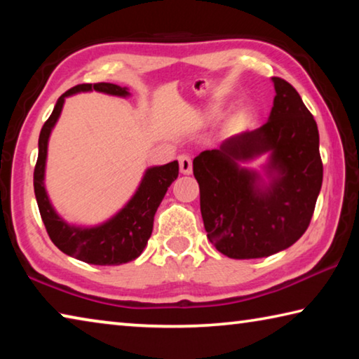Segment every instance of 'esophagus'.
<instances>
[{"label":"esophagus","instance_id":"1","mask_svg":"<svg viewBox=\"0 0 359 359\" xmlns=\"http://www.w3.org/2000/svg\"><path fill=\"white\" fill-rule=\"evenodd\" d=\"M179 165H180V172L182 174H191L193 163H191V156L190 155H188V154L179 155Z\"/></svg>","mask_w":359,"mask_h":359}]
</instances>
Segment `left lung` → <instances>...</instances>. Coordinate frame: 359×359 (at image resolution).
I'll return each instance as SVG.
<instances>
[{
  "mask_svg": "<svg viewBox=\"0 0 359 359\" xmlns=\"http://www.w3.org/2000/svg\"><path fill=\"white\" fill-rule=\"evenodd\" d=\"M276 87L269 120L255 131L231 136L193 160L208 238L236 259L263 258L285 250L306 233L323 182L317 121L294 87L272 77ZM271 151L267 187L237 166Z\"/></svg>",
  "mask_w": 359,
  "mask_h": 359,
  "instance_id": "8db88e82",
  "label": "left lung"
}]
</instances>
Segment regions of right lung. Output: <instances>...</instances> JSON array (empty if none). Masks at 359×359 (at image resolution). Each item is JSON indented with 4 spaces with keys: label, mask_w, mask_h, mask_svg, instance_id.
<instances>
[{
    "label": "right lung",
    "mask_w": 359,
    "mask_h": 359,
    "mask_svg": "<svg viewBox=\"0 0 359 359\" xmlns=\"http://www.w3.org/2000/svg\"><path fill=\"white\" fill-rule=\"evenodd\" d=\"M102 92L115 96H128V90L115 83H81L60 96L50 117L42 126L39 135V154L34 166V194L39 214L50 241L63 253L88 264L117 266L136 259L147 245L154 229V217L163 198L179 175V163L147 169L135 196L111 220L96 228L69 226L53 210L44 188V169L47 158V142L53 125L62 112L65 98L79 92Z\"/></svg>",
    "instance_id": "right-lung-1"
}]
</instances>
